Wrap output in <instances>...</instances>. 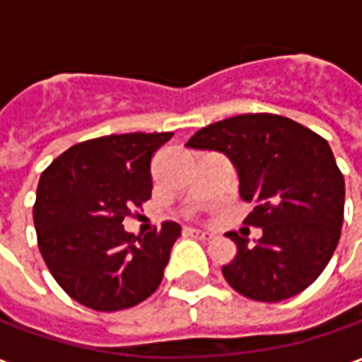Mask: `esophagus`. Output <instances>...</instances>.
Returning a JSON list of instances; mask_svg holds the SVG:
<instances>
[{
  "label": "esophagus",
  "mask_w": 362,
  "mask_h": 362,
  "mask_svg": "<svg viewBox=\"0 0 362 362\" xmlns=\"http://www.w3.org/2000/svg\"><path fill=\"white\" fill-rule=\"evenodd\" d=\"M184 233L188 236H194V238H197V240H211L213 235L209 233V230H202V228H184Z\"/></svg>",
  "instance_id": "34e87169"
}]
</instances>
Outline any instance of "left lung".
Listing matches in <instances>:
<instances>
[{"label": "left lung", "instance_id": "left-lung-1", "mask_svg": "<svg viewBox=\"0 0 362 362\" xmlns=\"http://www.w3.org/2000/svg\"><path fill=\"white\" fill-rule=\"evenodd\" d=\"M192 149L225 153L238 170L240 197L254 209L246 227L262 228L254 244L228 233L235 258L223 277L236 293L279 303L318 279L339 243L345 182L322 135L277 114H240L202 127Z\"/></svg>", "mask_w": 362, "mask_h": 362}]
</instances>
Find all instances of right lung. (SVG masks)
<instances>
[{"instance_id":"1","label":"right lung","mask_w":362,"mask_h":362,"mask_svg":"<svg viewBox=\"0 0 362 362\" xmlns=\"http://www.w3.org/2000/svg\"><path fill=\"white\" fill-rule=\"evenodd\" d=\"M174 134L104 135L52 160L33 209L52 277L74 300L98 312L143 303L163 281L180 225L134 236L122 221L151 197V158Z\"/></svg>"}]
</instances>
